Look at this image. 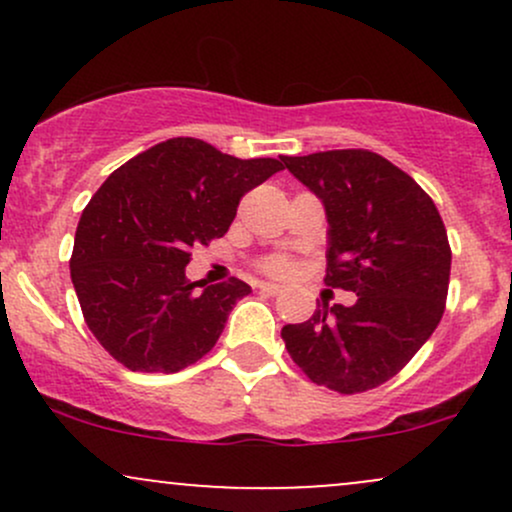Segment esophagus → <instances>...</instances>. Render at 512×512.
<instances>
[{
	"label": "esophagus",
	"mask_w": 512,
	"mask_h": 512,
	"mask_svg": "<svg viewBox=\"0 0 512 512\" xmlns=\"http://www.w3.org/2000/svg\"><path fill=\"white\" fill-rule=\"evenodd\" d=\"M260 291L267 293V296H279L281 286H276V284H260Z\"/></svg>",
	"instance_id": "obj_1"
}]
</instances>
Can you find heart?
Listing matches in <instances>:
<instances>
[{"label":"heart","mask_w":512,"mask_h":512,"mask_svg":"<svg viewBox=\"0 0 512 512\" xmlns=\"http://www.w3.org/2000/svg\"><path fill=\"white\" fill-rule=\"evenodd\" d=\"M262 269L272 276H289L293 274V264L286 257H269V260L262 262Z\"/></svg>","instance_id":"heart-1"}]
</instances>
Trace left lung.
Here are the masks:
<instances>
[{"mask_svg": "<svg viewBox=\"0 0 512 512\" xmlns=\"http://www.w3.org/2000/svg\"><path fill=\"white\" fill-rule=\"evenodd\" d=\"M322 199L330 223L325 284L354 305L317 308L281 339L298 368L342 395L387 383L445 313L452 252L433 199L380 154L337 149L281 156Z\"/></svg>", "mask_w": 512, "mask_h": 512, "instance_id": "8db88e82", "label": "left lung"}]
</instances>
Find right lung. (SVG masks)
<instances>
[{"label":"right lung","instance_id":"obj_1","mask_svg":"<svg viewBox=\"0 0 512 512\" xmlns=\"http://www.w3.org/2000/svg\"><path fill=\"white\" fill-rule=\"evenodd\" d=\"M279 170L276 158L175 137L108 175L76 226L69 272L88 330L117 363L178 373L214 349L250 286L190 281V250L221 238L245 192Z\"/></svg>","mask_w":512,"mask_h":512}]
</instances>
